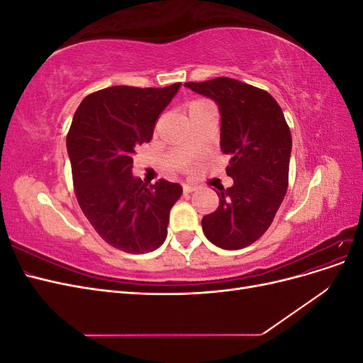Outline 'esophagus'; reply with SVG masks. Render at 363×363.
Returning a JSON list of instances; mask_svg holds the SVG:
<instances>
[{
	"instance_id": "1",
	"label": "esophagus",
	"mask_w": 363,
	"mask_h": 363,
	"mask_svg": "<svg viewBox=\"0 0 363 363\" xmlns=\"http://www.w3.org/2000/svg\"><path fill=\"white\" fill-rule=\"evenodd\" d=\"M196 188L195 186H192V184H183V192L184 194H191V192H194Z\"/></svg>"
}]
</instances>
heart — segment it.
Segmentation results:
<instances>
[{"mask_svg": "<svg viewBox=\"0 0 363 363\" xmlns=\"http://www.w3.org/2000/svg\"><path fill=\"white\" fill-rule=\"evenodd\" d=\"M194 103H203V100H196V101H192L191 104H194Z\"/></svg>", "mask_w": 363, "mask_h": 363, "instance_id": "b5f03b06", "label": "heart"}]
</instances>
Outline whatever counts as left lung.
<instances>
[{
  "mask_svg": "<svg viewBox=\"0 0 363 363\" xmlns=\"http://www.w3.org/2000/svg\"><path fill=\"white\" fill-rule=\"evenodd\" d=\"M219 107L221 150L230 156L232 188L219 189V206L201 219L219 248L240 250L267 232L288 191L291 130L279 103L263 89L228 77L184 83Z\"/></svg>",
  "mask_w": 363,
  "mask_h": 363,
  "instance_id": "obj_1",
  "label": "left lung"
}]
</instances>
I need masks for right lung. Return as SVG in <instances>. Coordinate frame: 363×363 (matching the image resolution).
I'll return each mask as SVG.
<instances>
[{
  "mask_svg": "<svg viewBox=\"0 0 363 363\" xmlns=\"http://www.w3.org/2000/svg\"><path fill=\"white\" fill-rule=\"evenodd\" d=\"M182 83L167 87L112 86L87 95L75 111L67 148L77 201L108 245L130 255L159 248L171 207L183 192L160 179L133 177L135 148L150 142L156 121Z\"/></svg>",
  "mask_w": 363,
  "mask_h": 363,
  "instance_id": "right-lung-1",
  "label": "right lung"
}]
</instances>
